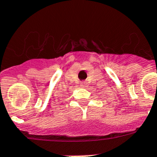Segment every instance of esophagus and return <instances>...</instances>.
<instances>
[{
  "label": "esophagus",
  "mask_w": 157,
  "mask_h": 157,
  "mask_svg": "<svg viewBox=\"0 0 157 157\" xmlns=\"http://www.w3.org/2000/svg\"><path fill=\"white\" fill-rule=\"evenodd\" d=\"M81 86L83 88H86L87 87V82H82V83H81Z\"/></svg>",
  "instance_id": "1"
}]
</instances>
